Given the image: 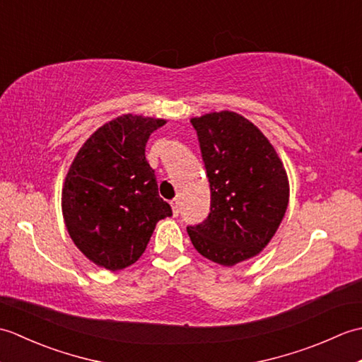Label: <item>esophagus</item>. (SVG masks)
<instances>
[{"label":"esophagus","instance_id":"1","mask_svg":"<svg viewBox=\"0 0 362 362\" xmlns=\"http://www.w3.org/2000/svg\"><path fill=\"white\" fill-rule=\"evenodd\" d=\"M171 206H173V213L174 216H179V199H173L171 201Z\"/></svg>","mask_w":362,"mask_h":362}]
</instances>
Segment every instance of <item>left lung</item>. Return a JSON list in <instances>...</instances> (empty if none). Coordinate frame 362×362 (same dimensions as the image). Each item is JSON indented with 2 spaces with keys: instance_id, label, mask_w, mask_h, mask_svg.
<instances>
[{
  "instance_id": "1",
  "label": "left lung",
  "mask_w": 362,
  "mask_h": 362,
  "mask_svg": "<svg viewBox=\"0 0 362 362\" xmlns=\"http://www.w3.org/2000/svg\"><path fill=\"white\" fill-rule=\"evenodd\" d=\"M210 182V213L188 226L194 249L222 266L258 255L286 213L289 183L263 132L235 112L193 118Z\"/></svg>"
}]
</instances>
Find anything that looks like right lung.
I'll return each instance as SVG.
<instances>
[{
  "instance_id": "1",
  "label": "right lung",
  "mask_w": 362,
  "mask_h": 362,
  "mask_svg": "<svg viewBox=\"0 0 362 362\" xmlns=\"http://www.w3.org/2000/svg\"><path fill=\"white\" fill-rule=\"evenodd\" d=\"M165 122L130 113L105 122L68 169L62 189L68 233L83 255L109 271L134 264L157 222L173 216L144 153L151 134Z\"/></svg>"
}]
</instances>
